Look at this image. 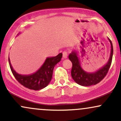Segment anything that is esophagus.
Listing matches in <instances>:
<instances>
[{
  "label": "esophagus",
  "instance_id": "1",
  "mask_svg": "<svg viewBox=\"0 0 121 121\" xmlns=\"http://www.w3.org/2000/svg\"><path fill=\"white\" fill-rule=\"evenodd\" d=\"M62 57H63V59H66L68 57V53L66 51H64L62 52Z\"/></svg>",
  "mask_w": 121,
  "mask_h": 121
}]
</instances>
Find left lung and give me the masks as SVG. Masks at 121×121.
<instances>
[{"instance_id": "1", "label": "left lung", "mask_w": 121, "mask_h": 121, "mask_svg": "<svg viewBox=\"0 0 121 121\" xmlns=\"http://www.w3.org/2000/svg\"><path fill=\"white\" fill-rule=\"evenodd\" d=\"M108 40L111 44L110 55L109 60L104 66L93 73H88L82 68L76 51H73L69 55V59L72 62V77L77 84L84 86L94 85L99 83L106 76L112 64L113 54V44L109 38Z\"/></svg>"}]
</instances>
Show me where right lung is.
Here are the masks:
<instances>
[{"instance_id": "obj_1", "label": "right lung", "mask_w": 121, "mask_h": 121, "mask_svg": "<svg viewBox=\"0 0 121 121\" xmlns=\"http://www.w3.org/2000/svg\"><path fill=\"white\" fill-rule=\"evenodd\" d=\"M62 56L61 53L53 57H47L42 66L35 73L28 75L17 73L12 68L10 60L8 58L9 66L15 78L22 85L30 89L39 91L44 88L49 84L52 78L53 69Z\"/></svg>"}]
</instances>
